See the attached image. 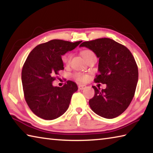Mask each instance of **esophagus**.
Segmentation results:
<instances>
[{"label":"esophagus","mask_w":153,"mask_h":153,"mask_svg":"<svg viewBox=\"0 0 153 153\" xmlns=\"http://www.w3.org/2000/svg\"><path fill=\"white\" fill-rule=\"evenodd\" d=\"M85 88H86V86H85V85H81V84H79V85H78V88H79V90H84Z\"/></svg>","instance_id":"obj_1"}]
</instances>
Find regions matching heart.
Wrapping results in <instances>:
<instances>
[{"instance_id": "heart-1", "label": "heart", "mask_w": 153, "mask_h": 153, "mask_svg": "<svg viewBox=\"0 0 153 153\" xmlns=\"http://www.w3.org/2000/svg\"><path fill=\"white\" fill-rule=\"evenodd\" d=\"M92 54H94V53H93L92 51H89V50L84 51L82 53L83 57H84V59L87 58L88 56L92 55ZM71 56H72L71 53L65 54V55H64L63 56H62V58H61L62 62H63L65 65H69L71 61ZM73 77H74V78L76 80V81L79 82H84L88 79L87 75L84 74V73H81V72H76V73H74L73 74Z\"/></svg>"}]
</instances>
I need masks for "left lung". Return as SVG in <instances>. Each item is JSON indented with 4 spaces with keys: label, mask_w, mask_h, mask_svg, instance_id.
<instances>
[{
    "label": "left lung",
    "mask_w": 153,
    "mask_h": 153,
    "mask_svg": "<svg viewBox=\"0 0 153 153\" xmlns=\"http://www.w3.org/2000/svg\"><path fill=\"white\" fill-rule=\"evenodd\" d=\"M99 58L98 71L94 82L107 84L100 90L93 86L94 97L89 100L92 110L100 117H118L129 107L135 94L138 69L129 49L110 38H98L84 42Z\"/></svg>",
    "instance_id": "1"
}]
</instances>
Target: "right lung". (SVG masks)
I'll list each match as a JSON object with an SVG mask.
<instances>
[{
	"label": "right lung",
	"instance_id": "obj_1",
	"mask_svg": "<svg viewBox=\"0 0 153 153\" xmlns=\"http://www.w3.org/2000/svg\"><path fill=\"white\" fill-rule=\"evenodd\" d=\"M81 42L52 40L36 46L28 55L22 71L23 89L28 107L38 117L55 120L68 108L76 84L68 80L62 87H54L53 82L64 69L61 56Z\"/></svg>",
	"mask_w": 153,
	"mask_h": 153
}]
</instances>
